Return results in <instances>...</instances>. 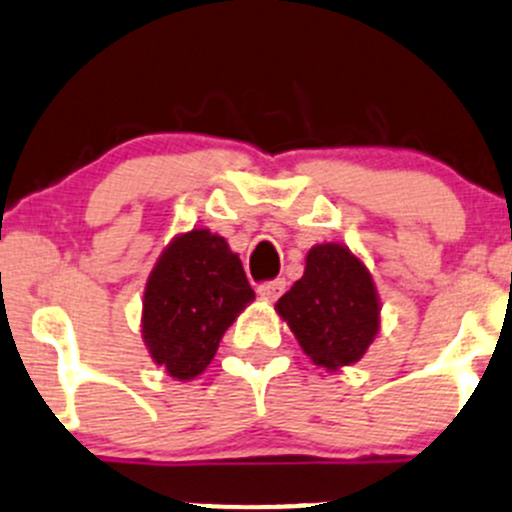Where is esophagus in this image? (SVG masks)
Listing matches in <instances>:
<instances>
[{"instance_id":"1","label":"esophagus","mask_w":512,"mask_h":512,"mask_svg":"<svg viewBox=\"0 0 512 512\" xmlns=\"http://www.w3.org/2000/svg\"><path fill=\"white\" fill-rule=\"evenodd\" d=\"M285 287H287L285 280H270V282H262V285L257 287V292H260L262 300L275 302L277 297H280L282 292H285Z\"/></svg>"}]
</instances>
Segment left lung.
Listing matches in <instances>:
<instances>
[{
    "mask_svg": "<svg viewBox=\"0 0 512 512\" xmlns=\"http://www.w3.org/2000/svg\"><path fill=\"white\" fill-rule=\"evenodd\" d=\"M275 310L305 355L327 370L360 360L380 330V300L370 272L335 242L307 252L305 275L277 300Z\"/></svg>",
    "mask_w": 512,
    "mask_h": 512,
    "instance_id": "1",
    "label": "left lung"
}]
</instances>
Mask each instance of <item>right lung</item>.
<instances>
[{"label": "right lung", "instance_id": "obj_1", "mask_svg": "<svg viewBox=\"0 0 512 512\" xmlns=\"http://www.w3.org/2000/svg\"><path fill=\"white\" fill-rule=\"evenodd\" d=\"M252 300L255 292L225 237L210 230L175 237L157 260L142 302V337L152 360L177 380H192Z\"/></svg>", "mask_w": 512, "mask_h": 512}]
</instances>
